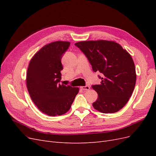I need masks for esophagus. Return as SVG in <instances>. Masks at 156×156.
<instances>
[{"label": "esophagus", "mask_w": 156, "mask_h": 156, "mask_svg": "<svg viewBox=\"0 0 156 156\" xmlns=\"http://www.w3.org/2000/svg\"><path fill=\"white\" fill-rule=\"evenodd\" d=\"M81 88L82 90H90V87H88V86L81 87Z\"/></svg>", "instance_id": "obj_1"}]
</instances>
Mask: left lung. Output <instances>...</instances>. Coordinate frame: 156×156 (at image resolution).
I'll return each instance as SVG.
<instances>
[{"instance_id":"obj_1","label":"left lung","mask_w":156,"mask_h":156,"mask_svg":"<svg viewBox=\"0 0 156 156\" xmlns=\"http://www.w3.org/2000/svg\"><path fill=\"white\" fill-rule=\"evenodd\" d=\"M75 45L88 58L94 72L101 73L100 84L92 88L98 93L94 108L103 113H114L129 100L136 83L135 66L131 56L113 41H82Z\"/></svg>"}]
</instances>
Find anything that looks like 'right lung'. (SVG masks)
<instances>
[{"label":"right lung","instance_id":"right-lung-1","mask_svg":"<svg viewBox=\"0 0 156 156\" xmlns=\"http://www.w3.org/2000/svg\"><path fill=\"white\" fill-rule=\"evenodd\" d=\"M70 43L56 41L44 45L32 56L27 73V87L38 109L51 116L67 112L79 92L78 87L60 84L61 59Z\"/></svg>","mask_w":156,"mask_h":156}]
</instances>
